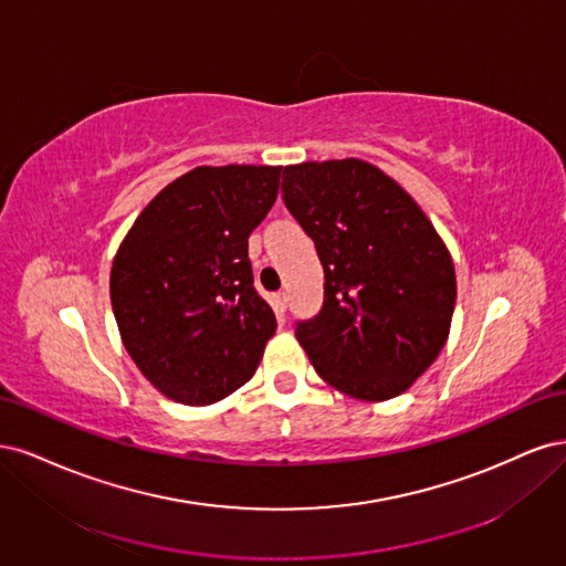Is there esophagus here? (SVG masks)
<instances>
[{"label": "esophagus", "mask_w": 566, "mask_h": 566, "mask_svg": "<svg viewBox=\"0 0 566 566\" xmlns=\"http://www.w3.org/2000/svg\"><path fill=\"white\" fill-rule=\"evenodd\" d=\"M271 304H273V310H276V314L283 316L285 310H287V295L285 293H273Z\"/></svg>", "instance_id": "esophagus-1"}]
</instances>
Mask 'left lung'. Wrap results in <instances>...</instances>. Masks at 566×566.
<instances>
[{
	"label": "left lung",
	"mask_w": 566,
	"mask_h": 566,
	"mask_svg": "<svg viewBox=\"0 0 566 566\" xmlns=\"http://www.w3.org/2000/svg\"><path fill=\"white\" fill-rule=\"evenodd\" d=\"M283 202L323 264L321 312L295 335L321 378L361 401L399 397L447 345L453 260L432 221L370 163L287 165Z\"/></svg>",
	"instance_id": "1"
}]
</instances>
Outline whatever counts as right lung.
<instances>
[{"label": "right lung", "mask_w": 566, "mask_h": 566, "mask_svg": "<svg viewBox=\"0 0 566 566\" xmlns=\"http://www.w3.org/2000/svg\"><path fill=\"white\" fill-rule=\"evenodd\" d=\"M283 167H196L153 198L119 245L111 302L123 345L167 399L208 406L243 387L276 333L248 238Z\"/></svg>", "instance_id": "right-lung-1"}]
</instances>
